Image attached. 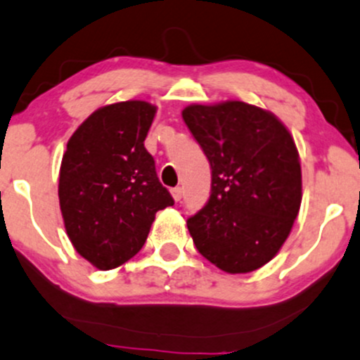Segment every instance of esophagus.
Wrapping results in <instances>:
<instances>
[{"mask_svg": "<svg viewBox=\"0 0 360 360\" xmlns=\"http://www.w3.org/2000/svg\"><path fill=\"white\" fill-rule=\"evenodd\" d=\"M172 195H173V199H175L176 202H179V200L181 199V195H184V191H181V187L172 188Z\"/></svg>", "mask_w": 360, "mask_h": 360, "instance_id": "1", "label": "esophagus"}]
</instances>
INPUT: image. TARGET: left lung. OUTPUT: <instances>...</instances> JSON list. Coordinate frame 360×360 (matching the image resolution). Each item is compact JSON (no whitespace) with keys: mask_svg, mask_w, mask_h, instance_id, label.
Returning a JSON list of instances; mask_svg holds the SVG:
<instances>
[{"mask_svg":"<svg viewBox=\"0 0 360 360\" xmlns=\"http://www.w3.org/2000/svg\"><path fill=\"white\" fill-rule=\"evenodd\" d=\"M185 125L211 165V195L187 219L200 254L226 273L276 256L302 200L295 142L273 113L242 101L192 104Z\"/></svg>","mask_w":360,"mask_h":360,"instance_id":"1","label":"left lung"}]
</instances>
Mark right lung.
<instances>
[{"label":"right lung","instance_id":"1","mask_svg":"<svg viewBox=\"0 0 360 360\" xmlns=\"http://www.w3.org/2000/svg\"><path fill=\"white\" fill-rule=\"evenodd\" d=\"M156 108L123 101L99 108L73 132L60 168V207L77 252L96 268L132 259L154 216L175 200L144 148Z\"/></svg>","mask_w":360,"mask_h":360}]
</instances>
